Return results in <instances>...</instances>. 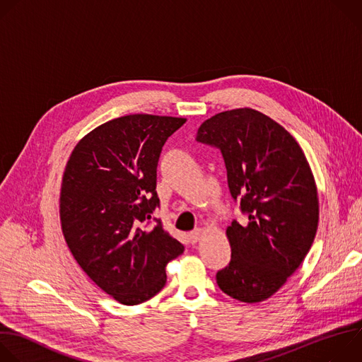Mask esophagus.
I'll return each instance as SVG.
<instances>
[{
  "instance_id": "34e87169",
  "label": "esophagus",
  "mask_w": 362,
  "mask_h": 362,
  "mask_svg": "<svg viewBox=\"0 0 362 362\" xmlns=\"http://www.w3.org/2000/svg\"><path fill=\"white\" fill-rule=\"evenodd\" d=\"M200 238H202V230L200 229H194L193 232L189 233V240L192 243H197L200 240Z\"/></svg>"
}]
</instances>
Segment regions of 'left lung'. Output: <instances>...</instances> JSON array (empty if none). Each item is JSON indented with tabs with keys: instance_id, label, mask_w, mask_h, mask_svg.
Returning a JSON list of instances; mask_svg holds the SVG:
<instances>
[{
	"instance_id": "left-lung-1",
	"label": "left lung",
	"mask_w": 362,
	"mask_h": 362,
	"mask_svg": "<svg viewBox=\"0 0 362 362\" xmlns=\"http://www.w3.org/2000/svg\"><path fill=\"white\" fill-rule=\"evenodd\" d=\"M196 140L221 150L228 186L247 223L226 229L232 257L216 274L219 288L247 303L272 296L299 268L318 229L315 180L296 140L253 109L222 112Z\"/></svg>"
}]
</instances>
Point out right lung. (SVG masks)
Here are the masks:
<instances>
[{"label": "right lung", "mask_w": 362, "mask_h": 362, "mask_svg": "<svg viewBox=\"0 0 362 362\" xmlns=\"http://www.w3.org/2000/svg\"><path fill=\"white\" fill-rule=\"evenodd\" d=\"M185 122L151 115L110 120L84 136L67 162L60 193L64 239L88 278L120 303L137 305L160 292L166 265L185 250L160 219L151 223L160 204V151Z\"/></svg>", "instance_id": "obj_1"}]
</instances>
